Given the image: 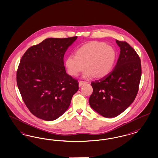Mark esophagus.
I'll return each instance as SVG.
<instances>
[{
	"instance_id": "esophagus-1",
	"label": "esophagus",
	"mask_w": 158,
	"mask_h": 158,
	"mask_svg": "<svg viewBox=\"0 0 158 158\" xmlns=\"http://www.w3.org/2000/svg\"><path fill=\"white\" fill-rule=\"evenodd\" d=\"M85 83H86V82L81 81H79V86L81 87V86H82V85H83V84H85Z\"/></svg>"
}]
</instances>
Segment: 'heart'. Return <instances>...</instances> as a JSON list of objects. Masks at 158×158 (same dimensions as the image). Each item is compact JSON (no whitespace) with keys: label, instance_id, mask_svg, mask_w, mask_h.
Instances as JSON below:
<instances>
[{"label":"heart","instance_id":"obj_1","mask_svg":"<svg viewBox=\"0 0 158 158\" xmlns=\"http://www.w3.org/2000/svg\"><path fill=\"white\" fill-rule=\"evenodd\" d=\"M117 57L114 47L101 42H91L78 49L76 56L66 59V66L72 76H78L85 69L83 77H104L112 71ZM85 66V67L84 66Z\"/></svg>","mask_w":158,"mask_h":158}]
</instances>
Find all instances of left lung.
<instances>
[{
	"label": "left lung",
	"mask_w": 158,
	"mask_h": 158,
	"mask_svg": "<svg viewBox=\"0 0 158 158\" xmlns=\"http://www.w3.org/2000/svg\"><path fill=\"white\" fill-rule=\"evenodd\" d=\"M120 55L114 70L107 76L92 82L93 93L89 105L105 118H114L125 111L134 101L138 90L141 63L138 55L126 42L116 40Z\"/></svg>",
	"instance_id": "8db88e82"
}]
</instances>
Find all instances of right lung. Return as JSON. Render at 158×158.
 Here are the masks:
<instances>
[{
  "mask_svg": "<svg viewBox=\"0 0 158 158\" xmlns=\"http://www.w3.org/2000/svg\"><path fill=\"white\" fill-rule=\"evenodd\" d=\"M48 38L29 48L20 60L17 85L27 107L47 121L62 116L79 89L77 81L66 73L63 57L77 39Z\"/></svg>",
  "mask_w": 158,
  "mask_h": 158,
  "instance_id": "1",
  "label": "right lung"
}]
</instances>
